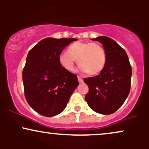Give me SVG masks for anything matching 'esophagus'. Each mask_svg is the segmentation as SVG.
Listing matches in <instances>:
<instances>
[{
	"mask_svg": "<svg viewBox=\"0 0 149 149\" xmlns=\"http://www.w3.org/2000/svg\"><path fill=\"white\" fill-rule=\"evenodd\" d=\"M78 82H79L80 83H83V78H82L81 77H80V76H78Z\"/></svg>",
	"mask_w": 149,
	"mask_h": 149,
	"instance_id": "34e87169",
	"label": "esophagus"
}]
</instances>
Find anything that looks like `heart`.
Returning <instances> with one entry per match:
<instances>
[{
    "instance_id": "1",
    "label": "heart",
    "mask_w": 149,
    "mask_h": 149,
    "mask_svg": "<svg viewBox=\"0 0 149 149\" xmlns=\"http://www.w3.org/2000/svg\"><path fill=\"white\" fill-rule=\"evenodd\" d=\"M76 60L80 71L89 75H96L105 66L107 54L98 42L78 41L71 44L67 52H62L59 57V64L67 71H73Z\"/></svg>"
}]
</instances>
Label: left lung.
Here are the masks:
<instances>
[{"label": "left lung", "mask_w": 149, "mask_h": 149, "mask_svg": "<svg viewBox=\"0 0 149 149\" xmlns=\"http://www.w3.org/2000/svg\"><path fill=\"white\" fill-rule=\"evenodd\" d=\"M92 40L102 44L107 61L100 74L84 79L89 87L85 100L95 112L109 115L116 112L129 95L132 67L127 53L115 40L107 36Z\"/></svg>", "instance_id": "left-lung-1"}]
</instances>
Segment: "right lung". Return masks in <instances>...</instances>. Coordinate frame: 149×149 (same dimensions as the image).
Returning <instances> with one entry per match:
<instances>
[{
    "label": "right lung",
    "instance_id": "1",
    "mask_svg": "<svg viewBox=\"0 0 149 149\" xmlns=\"http://www.w3.org/2000/svg\"><path fill=\"white\" fill-rule=\"evenodd\" d=\"M76 40L46 38L28 53L22 73L25 98L40 115L52 117L62 112L79 84L76 75L59 61L63 49Z\"/></svg>",
    "mask_w": 149,
    "mask_h": 149
}]
</instances>
